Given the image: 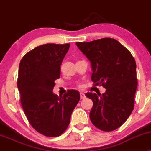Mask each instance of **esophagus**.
Segmentation results:
<instances>
[{"label":"esophagus","instance_id":"1","mask_svg":"<svg viewBox=\"0 0 151 151\" xmlns=\"http://www.w3.org/2000/svg\"><path fill=\"white\" fill-rule=\"evenodd\" d=\"M80 98L81 99H84L86 98V96L84 95V93L83 92H80Z\"/></svg>","mask_w":151,"mask_h":151}]
</instances>
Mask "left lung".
<instances>
[{
	"label": "left lung",
	"instance_id": "obj_1",
	"mask_svg": "<svg viewBox=\"0 0 151 151\" xmlns=\"http://www.w3.org/2000/svg\"><path fill=\"white\" fill-rule=\"evenodd\" d=\"M91 63V80L106 91L100 97L86 93L93 101L90 119L95 127L112 131L127 121L134 108L137 86L136 63L131 52L113 38L76 42Z\"/></svg>",
	"mask_w": 151,
	"mask_h": 151
}]
</instances>
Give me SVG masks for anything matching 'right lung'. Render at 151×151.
Here are the masks:
<instances>
[{
    "label": "right lung",
    "mask_w": 151,
    "mask_h": 151,
    "mask_svg": "<svg viewBox=\"0 0 151 151\" xmlns=\"http://www.w3.org/2000/svg\"><path fill=\"white\" fill-rule=\"evenodd\" d=\"M69 47V43L40 45L26 53L19 65L17 86L24 114L32 127L47 137L65 131L80 100L77 90H68L60 97L52 91Z\"/></svg>",
    "instance_id": "obj_1"
}]
</instances>
